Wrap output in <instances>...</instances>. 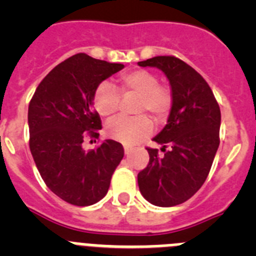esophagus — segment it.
<instances>
[{
    "mask_svg": "<svg viewBox=\"0 0 256 256\" xmlns=\"http://www.w3.org/2000/svg\"><path fill=\"white\" fill-rule=\"evenodd\" d=\"M130 151H132V148L130 146H124V152H126V155H130Z\"/></svg>",
    "mask_w": 256,
    "mask_h": 256,
    "instance_id": "1",
    "label": "esophagus"
}]
</instances>
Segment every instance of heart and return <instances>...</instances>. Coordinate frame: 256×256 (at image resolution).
Masks as SVG:
<instances>
[{"instance_id":"obj_1","label":"heart","mask_w":256,"mask_h":256,"mask_svg":"<svg viewBox=\"0 0 256 256\" xmlns=\"http://www.w3.org/2000/svg\"><path fill=\"white\" fill-rule=\"evenodd\" d=\"M159 76L148 69H134L119 76L122 94H138L136 112H148L156 122L169 116L173 108V94L168 86L159 83ZM116 88L108 82L97 86L94 94V106L102 116H112L120 108L122 97ZM108 137L124 144H136L148 138L152 132V122L146 114L119 116L108 122L105 128Z\"/></svg>"}]
</instances>
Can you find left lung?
<instances>
[{"instance_id":"8db88e82","label":"left lung","mask_w":256,"mask_h":256,"mask_svg":"<svg viewBox=\"0 0 256 256\" xmlns=\"http://www.w3.org/2000/svg\"><path fill=\"white\" fill-rule=\"evenodd\" d=\"M138 65L162 70L174 98L168 123L154 138L164 154L148 148L150 160L137 177L140 191L156 206H174L191 198L208 178L220 142V108L206 80L180 58L156 56Z\"/></svg>"}]
</instances>
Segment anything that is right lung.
Instances as JSON below:
<instances>
[{
	"mask_svg": "<svg viewBox=\"0 0 256 256\" xmlns=\"http://www.w3.org/2000/svg\"><path fill=\"white\" fill-rule=\"evenodd\" d=\"M123 68L76 54L42 79L29 102V148L38 172L56 196L76 206L100 201L123 159V146L112 140L94 150L82 146L86 138H98L102 128L94 90Z\"/></svg>",
	"mask_w": 256,
	"mask_h": 256,
	"instance_id": "right-lung-1",
	"label": "right lung"
}]
</instances>
